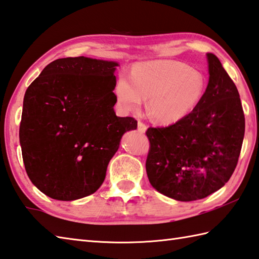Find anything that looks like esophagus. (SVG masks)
<instances>
[{
	"mask_svg": "<svg viewBox=\"0 0 259 259\" xmlns=\"http://www.w3.org/2000/svg\"><path fill=\"white\" fill-rule=\"evenodd\" d=\"M146 125L144 124V123H142V122H139L137 123V131L140 132V133H145L146 132Z\"/></svg>",
	"mask_w": 259,
	"mask_h": 259,
	"instance_id": "1",
	"label": "esophagus"
}]
</instances>
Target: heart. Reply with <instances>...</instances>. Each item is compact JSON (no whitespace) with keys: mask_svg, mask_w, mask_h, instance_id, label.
I'll use <instances>...</instances> for the list:
<instances>
[{"mask_svg":"<svg viewBox=\"0 0 259 259\" xmlns=\"http://www.w3.org/2000/svg\"><path fill=\"white\" fill-rule=\"evenodd\" d=\"M207 81L201 71L181 61L154 60L137 63L131 79L119 77L116 99L124 110L139 109L149 98L147 112L156 122L174 124L196 109L205 94Z\"/></svg>","mask_w":259,"mask_h":259,"instance_id":"heart-1","label":"heart"}]
</instances>
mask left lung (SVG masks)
I'll return each instance as SVG.
<instances>
[{
	"label": "left lung",
	"mask_w": 259,
	"mask_h": 259,
	"mask_svg": "<svg viewBox=\"0 0 259 259\" xmlns=\"http://www.w3.org/2000/svg\"><path fill=\"white\" fill-rule=\"evenodd\" d=\"M209 82L188 117L150 127L146 173L152 187L178 201L210 196L229 181L245 135L239 93L213 54H207Z\"/></svg>",
	"instance_id": "8db88e82"
}]
</instances>
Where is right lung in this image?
I'll return each instance as SVG.
<instances>
[{"mask_svg":"<svg viewBox=\"0 0 259 259\" xmlns=\"http://www.w3.org/2000/svg\"><path fill=\"white\" fill-rule=\"evenodd\" d=\"M117 66L61 58L26 89L20 144L28 177L46 196L71 201L96 192L122 136L137 128L133 117L115 114Z\"/></svg>","mask_w":259,"mask_h":259,"instance_id":"add662e5","label":"right lung"}]
</instances>
